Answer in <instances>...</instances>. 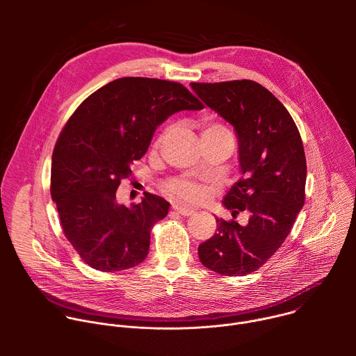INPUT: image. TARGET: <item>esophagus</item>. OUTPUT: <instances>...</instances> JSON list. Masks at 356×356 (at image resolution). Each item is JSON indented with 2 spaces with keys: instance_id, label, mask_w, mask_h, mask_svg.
Returning a JSON list of instances; mask_svg holds the SVG:
<instances>
[{
  "instance_id": "1",
  "label": "esophagus",
  "mask_w": 356,
  "mask_h": 356,
  "mask_svg": "<svg viewBox=\"0 0 356 356\" xmlns=\"http://www.w3.org/2000/svg\"><path fill=\"white\" fill-rule=\"evenodd\" d=\"M173 210H175L177 214L184 216V217L191 216V214L194 213V210H193V209H186V207H181V206H173Z\"/></svg>"
}]
</instances>
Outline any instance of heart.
<instances>
[{"label": "heart", "instance_id": "1", "mask_svg": "<svg viewBox=\"0 0 356 356\" xmlns=\"http://www.w3.org/2000/svg\"><path fill=\"white\" fill-rule=\"evenodd\" d=\"M168 129L159 136L158 143H161L166 135ZM216 135H231L229 131L227 129L225 125L217 121H209L202 127L201 136H216ZM166 190L172 197L181 202H201L204 201L209 195V187L201 184L198 181L184 179V177H177L172 179L166 183Z\"/></svg>", "mask_w": 356, "mask_h": 356}]
</instances>
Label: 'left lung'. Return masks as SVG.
Here are the masks:
<instances>
[{
  "mask_svg": "<svg viewBox=\"0 0 356 356\" xmlns=\"http://www.w3.org/2000/svg\"><path fill=\"white\" fill-rule=\"evenodd\" d=\"M204 104L238 136L242 177L222 204L246 225L217 218L214 236L198 246L200 262L222 276L258 270L287 238L306 200L307 165L300 132L280 101L252 80L191 83Z\"/></svg>",
  "mask_w": 356,
  "mask_h": 356,
  "instance_id": "left-lung-1",
  "label": "left lung"
}]
</instances>
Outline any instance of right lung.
Here are the masks:
<instances>
[{
  "instance_id": "obj_1",
  "label": "right lung",
  "mask_w": 356,
  "mask_h": 356,
  "mask_svg": "<svg viewBox=\"0 0 356 356\" xmlns=\"http://www.w3.org/2000/svg\"><path fill=\"white\" fill-rule=\"evenodd\" d=\"M201 108L180 83L121 77L88 95L69 118L54 149L50 195L65 236L88 266L118 272L145 261L152 227L170 204L146 193L127 207L117 202V188L163 121Z\"/></svg>"
}]
</instances>
